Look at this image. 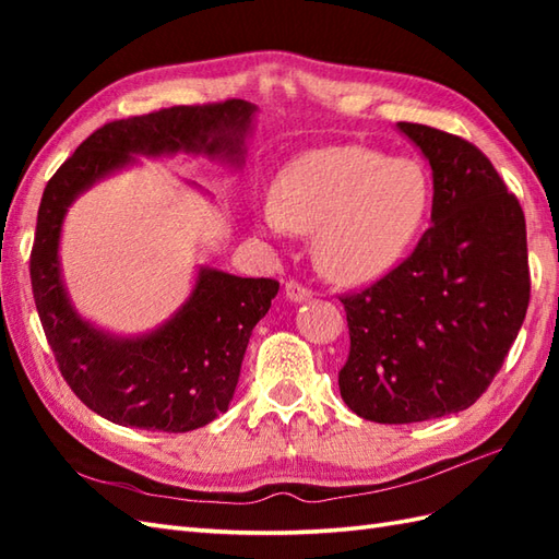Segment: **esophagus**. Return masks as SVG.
I'll return each mask as SVG.
<instances>
[{"mask_svg":"<svg viewBox=\"0 0 559 559\" xmlns=\"http://www.w3.org/2000/svg\"><path fill=\"white\" fill-rule=\"evenodd\" d=\"M286 298L293 302H302L307 298H312V288H307L305 283L290 278V281H286Z\"/></svg>","mask_w":559,"mask_h":559,"instance_id":"34e87169","label":"esophagus"}]
</instances>
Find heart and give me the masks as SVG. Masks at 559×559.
Masks as SVG:
<instances>
[{
	"mask_svg": "<svg viewBox=\"0 0 559 559\" xmlns=\"http://www.w3.org/2000/svg\"><path fill=\"white\" fill-rule=\"evenodd\" d=\"M430 187L418 163L362 146L305 153L271 187L264 223L273 233H312L329 278H372L406 252L420 230Z\"/></svg>",
	"mask_w": 559,
	"mask_h": 559,
	"instance_id": "b5f03b06",
	"label": "heart"
}]
</instances>
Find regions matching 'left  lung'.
<instances>
[{"mask_svg":"<svg viewBox=\"0 0 559 559\" xmlns=\"http://www.w3.org/2000/svg\"><path fill=\"white\" fill-rule=\"evenodd\" d=\"M432 168V225L413 252L341 295L350 350L341 396L365 420L406 425L473 406L531 300L526 218L488 156L442 129L399 122Z\"/></svg>","mask_w":559,"mask_h":559,"instance_id":"8db88e82","label":"left lung"}]
</instances>
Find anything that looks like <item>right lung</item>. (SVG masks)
Masks as SVG:
<instances>
[{
    "label": "right lung",
    "instance_id": "add662e5",
    "mask_svg": "<svg viewBox=\"0 0 559 559\" xmlns=\"http://www.w3.org/2000/svg\"><path fill=\"white\" fill-rule=\"evenodd\" d=\"M254 105H175L96 129L47 180L31 249V286L55 362L76 399L117 425L189 432L228 411L249 336L278 293L273 278L201 269L192 298L144 338H112L71 310L57 245L67 206L134 153H221L240 160Z\"/></svg>",
    "mask_w": 559,
    "mask_h": 559
}]
</instances>
